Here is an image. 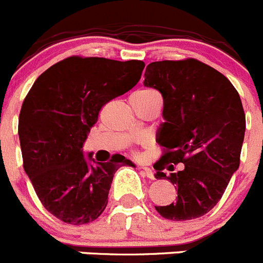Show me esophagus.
<instances>
[{
    "instance_id": "1",
    "label": "esophagus",
    "mask_w": 263,
    "mask_h": 263,
    "mask_svg": "<svg viewBox=\"0 0 263 263\" xmlns=\"http://www.w3.org/2000/svg\"><path fill=\"white\" fill-rule=\"evenodd\" d=\"M141 170L143 171V172H144V175L147 176L148 179H151V180H155V175H154V172H153V171L150 170V168H147V167H141Z\"/></svg>"
}]
</instances>
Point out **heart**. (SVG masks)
<instances>
[{
	"label": "heart",
	"mask_w": 263,
	"mask_h": 263,
	"mask_svg": "<svg viewBox=\"0 0 263 263\" xmlns=\"http://www.w3.org/2000/svg\"><path fill=\"white\" fill-rule=\"evenodd\" d=\"M136 95L144 96V98H151V96H158V93L154 92V91L151 90H142V91H138V92H136Z\"/></svg>",
	"instance_id": "1"
}]
</instances>
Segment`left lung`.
Segmentation results:
<instances>
[{"label": "left lung", "instance_id": "8db88e82", "mask_svg": "<svg viewBox=\"0 0 263 263\" xmlns=\"http://www.w3.org/2000/svg\"><path fill=\"white\" fill-rule=\"evenodd\" d=\"M144 86L164 100L165 122L158 132L163 148L154 164L156 179H167L177 189L176 201L155 206L168 220L203 216L224 194L240 165L245 113L233 84L214 67L196 59L151 62ZM184 163V170L167 176L165 167Z\"/></svg>", "mask_w": 263, "mask_h": 263}]
</instances>
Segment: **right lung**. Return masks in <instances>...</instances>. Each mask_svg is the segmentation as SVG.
<instances>
[{"label":"right lung","mask_w":263,"mask_h":263,"mask_svg":"<svg viewBox=\"0 0 263 263\" xmlns=\"http://www.w3.org/2000/svg\"><path fill=\"white\" fill-rule=\"evenodd\" d=\"M143 67L139 60L67 57L39 77L23 100L18 122L23 168L45 210L64 223L98 219L115 172L133 165L120 154L90 165L81 148L102 108L132 90Z\"/></svg>","instance_id":"right-lung-1"}]
</instances>
